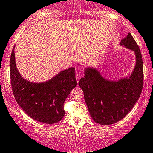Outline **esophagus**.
<instances>
[{"instance_id": "1", "label": "esophagus", "mask_w": 153, "mask_h": 153, "mask_svg": "<svg viewBox=\"0 0 153 153\" xmlns=\"http://www.w3.org/2000/svg\"><path fill=\"white\" fill-rule=\"evenodd\" d=\"M81 77H82V76H81V74H80L79 73H76V79L77 82L79 81V79H81Z\"/></svg>"}]
</instances>
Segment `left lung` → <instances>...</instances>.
Masks as SVG:
<instances>
[{"label": "left lung", "mask_w": 153, "mask_h": 153, "mask_svg": "<svg viewBox=\"0 0 153 153\" xmlns=\"http://www.w3.org/2000/svg\"><path fill=\"white\" fill-rule=\"evenodd\" d=\"M120 46L135 55V65L127 76L118 80L105 78L97 68L87 66L79 85L90 116L101 125H111L122 120L133 109L140 97L143 85V63L140 50L131 34L120 42Z\"/></svg>", "instance_id": "left-lung-1"}]
</instances>
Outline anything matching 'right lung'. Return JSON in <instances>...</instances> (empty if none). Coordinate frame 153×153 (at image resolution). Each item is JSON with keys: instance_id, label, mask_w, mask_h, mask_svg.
<instances>
[{"instance_id": "obj_1", "label": "right lung", "mask_w": 153, "mask_h": 153, "mask_svg": "<svg viewBox=\"0 0 153 153\" xmlns=\"http://www.w3.org/2000/svg\"><path fill=\"white\" fill-rule=\"evenodd\" d=\"M13 48L10 59V76L13 93L18 104L32 119L47 124L56 123L65 114L63 104L76 87L75 68H68L43 82H33L18 71Z\"/></svg>"}]
</instances>
